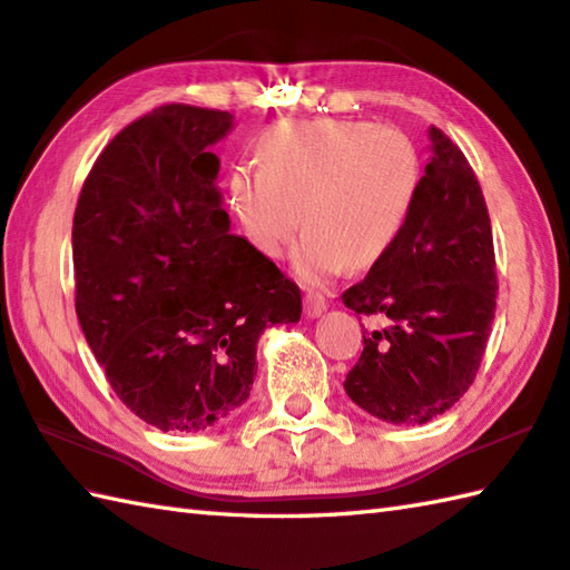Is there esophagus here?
Segmentation results:
<instances>
[{
    "mask_svg": "<svg viewBox=\"0 0 570 570\" xmlns=\"http://www.w3.org/2000/svg\"><path fill=\"white\" fill-rule=\"evenodd\" d=\"M304 311H306V316L308 318H318L323 311H326V298H323L321 294H316V292H308L306 296H304Z\"/></svg>",
    "mask_w": 570,
    "mask_h": 570,
    "instance_id": "1",
    "label": "esophagus"
}]
</instances>
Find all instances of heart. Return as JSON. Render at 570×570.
<instances>
[{
	"mask_svg": "<svg viewBox=\"0 0 570 570\" xmlns=\"http://www.w3.org/2000/svg\"><path fill=\"white\" fill-rule=\"evenodd\" d=\"M420 155L403 130L363 120H292L264 132L259 167L237 165L229 203L247 239L278 259L301 237L294 269L308 284L365 269L393 247L415 203ZM302 219H297V212Z\"/></svg>",
	"mask_w": 570,
	"mask_h": 570,
	"instance_id": "1",
	"label": "heart"
}]
</instances>
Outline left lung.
Masks as SVG:
<instances>
[{"instance_id": "left-lung-1", "label": "left lung", "mask_w": 570, "mask_h": 570, "mask_svg": "<svg viewBox=\"0 0 570 570\" xmlns=\"http://www.w3.org/2000/svg\"><path fill=\"white\" fill-rule=\"evenodd\" d=\"M430 140L432 158L393 247L343 292L355 314L387 318L385 328L363 331L361 361L343 387L390 425H425L470 390L497 311L482 187L440 128Z\"/></svg>"}]
</instances>
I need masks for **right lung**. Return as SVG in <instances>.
<instances>
[{"label":"right lung","mask_w":570,"mask_h":570,"mask_svg":"<svg viewBox=\"0 0 570 570\" xmlns=\"http://www.w3.org/2000/svg\"><path fill=\"white\" fill-rule=\"evenodd\" d=\"M227 110L170 104L98 155L73 215L76 316L122 405L203 432L247 403L264 328L301 318L298 286L229 234L212 145Z\"/></svg>","instance_id":"obj_1"}]
</instances>
